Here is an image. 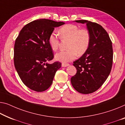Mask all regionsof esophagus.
I'll return each instance as SVG.
<instances>
[{"label":"esophagus","instance_id":"1","mask_svg":"<svg viewBox=\"0 0 125 125\" xmlns=\"http://www.w3.org/2000/svg\"><path fill=\"white\" fill-rule=\"evenodd\" d=\"M69 64H66V63H62V67H66L69 66Z\"/></svg>","mask_w":125,"mask_h":125}]
</instances>
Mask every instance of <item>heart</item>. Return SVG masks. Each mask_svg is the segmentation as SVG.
Segmentation results:
<instances>
[{"label": "heart", "mask_w": 125, "mask_h": 125, "mask_svg": "<svg viewBox=\"0 0 125 125\" xmlns=\"http://www.w3.org/2000/svg\"><path fill=\"white\" fill-rule=\"evenodd\" d=\"M60 37L62 40H69L68 50L61 51L55 55V59L62 62L73 60L77 56H82L87 51L91 43V36L89 31L85 28L79 29L77 26L69 24L59 30ZM48 43L53 51H56L59 46V39L54 33L50 34Z\"/></svg>", "instance_id": "b5f03b06"}]
</instances>
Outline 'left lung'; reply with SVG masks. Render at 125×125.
Returning a JSON list of instances; mask_svg holds the SVG:
<instances>
[{
	"mask_svg": "<svg viewBox=\"0 0 125 125\" xmlns=\"http://www.w3.org/2000/svg\"><path fill=\"white\" fill-rule=\"evenodd\" d=\"M75 22L86 24L91 39L87 51L74 61L77 72L71 78V83L76 91L89 94L97 91L110 74L113 63L112 41L100 24L87 20Z\"/></svg>",
	"mask_w": 125,
	"mask_h": 125,
	"instance_id": "8db88e82",
	"label": "left lung"
}]
</instances>
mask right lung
Instances as JSON below:
<instances>
[{"label":"right lung","instance_id":"right-lung-1","mask_svg":"<svg viewBox=\"0 0 125 125\" xmlns=\"http://www.w3.org/2000/svg\"><path fill=\"white\" fill-rule=\"evenodd\" d=\"M65 24L47 19L32 21L23 27L15 41L14 64L21 80L30 89L41 92L52 83L61 62L53 58L48 38L55 27Z\"/></svg>","mask_w":125,"mask_h":125}]
</instances>
